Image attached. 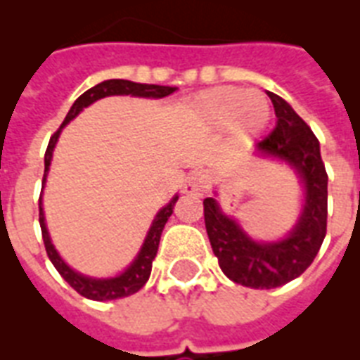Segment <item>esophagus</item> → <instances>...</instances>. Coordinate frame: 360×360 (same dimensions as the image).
I'll use <instances>...</instances> for the list:
<instances>
[{
  "mask_svg": "<svg viewBox=\"0 0 360 360\" xmlns=\"http://www.w3.org/2000/svg\"><path fill=\"white\" fill-rule=\"evenodd\" d=\"M209 175L203 172V169H196L188 174V177L185 179V192H191V194H202L209 188Z\"/></svg>",
  "mask_w": 360,
  "mask_h": 360,
  "instance_id": "1",
  "label": "esophagus"
}]
</instances>
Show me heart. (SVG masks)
<instances>
[{
    "mask_svg": "<svg viewBox=\"0 0 360 360\" xmlns=\"http://www.w3.org/2000/svg\"><path fill=\"white\" fill-rule=\"evenodd\" d=\"M194 110L209 129L230 130L233 141L250 140L269 120L267 98L256 89L213 87L198 95Z\"/></svg>",
    "mask_w": 360,
    "mask_h": 360,
    "instance_id": "1",
    "label": "heart"
}]
</instances>
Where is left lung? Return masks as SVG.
Wrapping results in <instances>:
<instances>
[{
  "label": "left lung",
  "mask_w": 360,
  "mask_h": 360,
  "mask_svg": "<svg viewBox=\"0 0 360 360\" xmlns=\"http://www.w3.org/2000/svg\"><path fill=\"white\" fill-rule=\"evenodd\" d=\"M276 114L273 132L256 146L263 157L284 160L304 186V205L290 236L274 243H257L236 220L220 211L214 198L203 200V217L211 248L222 273L236 284L271 290L301 276L318 256L327 233V172L319 141L284 98L267 93Z\"/></svg>",
  "instance_id": "left-lung-1"
}]
</instances>
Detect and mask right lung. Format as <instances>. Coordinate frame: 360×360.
Masks as SVG:
<instances>
[{
	"mask_svg": "<svg viewBox=\"0 0 360 360\" xmlns=\"http://www.w3.org/2000/svg\"><path fill=\"white\" fill-rule=\"evenodd\" d=\"M175 91V87L169 86H155V84H136V82L129 80H106L97 84L91 89H87L84 95L76 98L72 108L69 110V114L65 117V121L61 123L53 136L50 138V143L46 147V153H44V177H42V186L46 183L48 169H50V162H52V153L53 147H56V141H58L61 130L69 121H72L76 115L80 114L82 110L87 108L89 104H93L98 98L110 97V95H132V97H146V98H162L168 97ZM177 198H172V202L162 207L157 213L155 220H153L151 228L147 231L146 240L141 245L138 256L134 257V262L130 263L129 267L124 269L123 273L114 276V278H89V276H84V274L76 273L67 265V263L61 259V256L58 254V250L53 248L50 236H48L46 222H44V211H42V196L39 198V222H41V231H42V240H44V248H46V254L50 257V262L53 263V267L58 269V273L63 276L67 282L70 284V288H75L80 295L87 297V299H93V301H112V299H121V297H129L132 293H136L138 290H141L146 282L149 280V274H151L153 259L157 256L158 243H160V236H162V230L168 219L174 213V205L177 202Z\"/></svg>",
	"mask_w": 360,
	"mask_h": 360,
	"instance_id": "add662e5",
	"label": "right lung"
}]
</instances>
